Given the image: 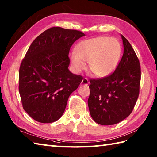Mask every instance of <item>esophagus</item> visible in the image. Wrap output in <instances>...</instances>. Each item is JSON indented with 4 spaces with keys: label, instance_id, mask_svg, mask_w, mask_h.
Returning a JSON list of instances; mask_svg holds the SVG:
<instances>
[{
    "label": "esophagus",
    "instance_id": "34e87169",
    "mask_svg": "<svg viewBox=\"0 0 157 157\" xmlns=\"http://www.w3.org/2000/svg\"><path fill=\"white\" fill-rule=\"evenodd\" d=\"M88 84H89V81L87 78H84L82 79V81L81 82L82 86H84V85L87 86V85H88Z\"/></svg>",
    "mask_w": 157,
    "mask_h": 157
}]
</instances>
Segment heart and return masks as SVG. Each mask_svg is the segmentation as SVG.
Returning <instances> with one entry per match:
<instances>
[{"label":"heart","instance_id":"1","mask_svg":"<svg viewBox=\"0 0 157 157\" xmlns=\"http://www.w3.org/2000/svg\"><path fill=\"white\" fill-rule=\"evenodd\" d=\"M75 51L69 55L73 71L82 72L86 69V62H88V67L91 74L103 78L111 75L117 67L121 46L115 38L98 36L78 42Z\"/></svg>","mask_w":157,"mask_h":157}]
</instances>
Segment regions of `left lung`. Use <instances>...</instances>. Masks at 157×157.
Listing matches in <instances>:
<instances>
[{"instance_id":"left-lung-1","label":"left lung","mask_w":157,"mask_h":157,"mask_svg":"<svg viewBox=\"0 0 157 157\" xmlns=\"http://www.w3.org/2000/svg\"><path fill=\"white\" fill-rule=\"evenodd\" d=\"M121 38L123 55L114 73L90 81L89 111L100 125H114L128 117L138 98L141 78L139 60L128 40L123 35Z\"/></svg>"}]
</instances>
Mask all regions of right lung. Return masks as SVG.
<instances>
[{
  "mask_svg": "<svg viewBox=\"0 0 157 157\" xmlns=\"http://www.w3.org/2000/svg\"><path fill=\"white\" fill-rule=\"evenodd\" d=\"M82 32L51 28L31 44L20 65L19 91L23 109L36 121L52 123L61 118L69 96L82 77L68 69L69 50Z\"/></svg>",
  "mask_w": 157,
  "mask_h": 157,
  "instance_id": "1",
  "label": "right lung"
}]
</instances>
